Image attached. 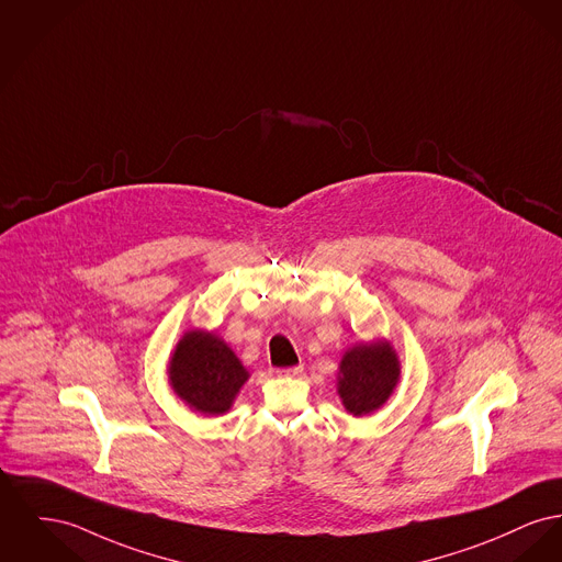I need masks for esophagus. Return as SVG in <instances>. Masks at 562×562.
Instances as JSON below:
<instances>
[{"mask_svg":"<svg viewBox=\"0 0 562 562\" xmlns=\"http://www.w3.org/2000/svg\"><path fill=\"white\" fill-rule=\"evenodd\" d=\"M303 371V364H295V367H286V369H278V375H286V378H297Z\"/></svg>","mask_w":562,"mask_h":562,"instance_id":"1","label":"esophagus"}]
</instances>
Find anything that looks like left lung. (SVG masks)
Here are the masks:
<instances>
[{
	"label": "left lung",
	"instance_id": "8db88e82",
	"mask_svg": "<svg viewBox=\"0 0 562 562\" xmlns=\"http://www.w3.org/2000/svg\"><path fill=\"white\" fill-rule=\"evenodd\" d=\"M401 375L395 348L384 341L357 344L341 357L337 373V395L352 416L380 409L393 395Z\"/></svg>",
	"mask_w": 562,
	"mask_h": 562
}]
</instances>
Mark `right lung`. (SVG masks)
<instances>
[{
  "label": "right lung",
  "mask_w": 562,
  "mask_h": 562,
  "mask_svg": "<svg viewBox=\"0 0 562 562\" xmlns=\"http://www.w3.org/2000/svg\"><path fill=\"white\" fill-rule=\"evenodd\" d=\"M169 384L189 407L221 416L248 380V371L232 348L214 333L187 330L169 359Z\"/></svg>",
  "instance_id": "obj_1"
}]
</instances>
